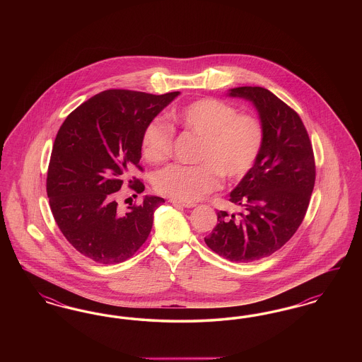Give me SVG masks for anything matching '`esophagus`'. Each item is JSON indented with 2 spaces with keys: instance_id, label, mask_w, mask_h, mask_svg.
Segmentation results:
<instances>
[{
  "instance_id": "34e87169",
  "label": "esophagus",
  "mask_w": 362,
  "mask_h": 362,
  "mask_svg": "<svg viewBox=\"0 0 362 362\" xmlns=\"http://www.w3.org/2000/svg\"><path fill=\"white\" fill-rule=\"evenodd\" d=\"M170 202L175 206L187 207V209L195 206V204H192V202H183V201H177V199H170Z\"/></svg>"
}]
</instances>
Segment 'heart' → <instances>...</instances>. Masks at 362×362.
Returning <instances> with one entry per match:
<instances>
[{"instance_id":"1","label":"heart","mask_w":362,"mask_h":362,"mask_svg":"<svg viewBox=\"0 0 362 362\" xmlns=\"http://www.w3.org/2000/svg\"><path fill=\"white\" fill-rule=\"evenodd\" d=\"M173 124L201 138L195 165L173 164L155 177L160 194L191 202L228 180L244 177L255 165L264 144V126L257 115L239 114L233 104L202 98L170 112ZM173 151V130L160 119L149 122L141 134V153L151 164L168 160Z\"/></svg>"}]
</instances>
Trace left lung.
Instances as JSON below:
<instances>
[{
    "mask_svg": "<svg viewBox=\"0 0 362 362\" xmlns=\"http://www.w3.org/2000/svg\"><path fill=\"white\" fill-rule=\"evenodd\" d=\"M230 96L255 104L264 126V144L252 170L230 192L239 214L217 213L207 247L230 262L270 257L291 240L303 223L315 186V156L298 114L262 86H239Z\"/></svg>",
    "mask_w": 362,
    "mask_h": 362,
    "instance_id": "8db88e82",
    "label": "left lung"
}]
</instances>
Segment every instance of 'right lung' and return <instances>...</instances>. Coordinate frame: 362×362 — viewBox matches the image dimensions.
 Returning a JSON list of instances; mask_svg holds the SVG:
<instances>
[{"label": "right lung", "mask_w": 362, "mask_h": 362, "mask_svg": "<svg viewBox=\"0 0 362 362\" xmlns=\"http://www.w3.org/2000/svg\"><path fill=\"white\" fill-rule=\"evenodd\" d=\"M179 92L152 95L108 89L71 111L52 145L46 189L54 220L66 240L86 258L115 264L132 258L146 241L160 197L118 210L123 185L142 192L139 165L144 127Z\"/></svg>", "instance_id": "add662e5"}]
</instances>
